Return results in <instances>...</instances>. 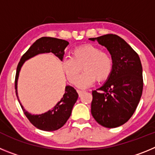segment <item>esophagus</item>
<instances>
[{"instance_id": "esophagus-1", "label": "esophagus", "mask_w": 155, "mask_h": 155, "mask_svg": "<svg viewBox=\"0 0 155 155\" xmlns=\"http://www.w3.org/2000/svg\"><path fill=\"white\" fill-rule=\"evenodd\" d=\"M78 91V93L79 96H80V95L82 94V93L84 92V91H81V90H78V91Z\"/></svg>"}]
</instances>
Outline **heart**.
<instances>
[{
	"mask_svg": "<svg viewBox=\"0 0 155 155\" xmlns=\"http://www.w3.org/2000/svg\"><path fill=\"white\" fill-rule=\"evenodd\" d=\"M85 71L77 82L78 87L84 88L95 81H105L113 69V60L109 53L92 44H84L74 48L72 57L63 60L62 68L68 80L75 84L81 69Z\"/></svg>",
	"mask_w": 155,
	"mask_h": 155,
	"instance_id": "obj_1",
	"label": "heart"
}]
</instances>
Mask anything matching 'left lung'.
<instances>
[{"label":"left lung","instance_id":"left-lung-1","mask_svg":"<svg viewBox=\"0 0 155 155\" xmlns=\"http://www.w3.org/2000/svg\"><path fill=\"white\" fill-rule=\"evenodd\" d=\"M89 39L106 47L113 60L110 77L97 91H92L91 115L102 127H118L130 119L142 95L141 62L137 53L118 35L107 34Z\"/></svg>","mask_w":155,"mask_h":155}]
</instances>
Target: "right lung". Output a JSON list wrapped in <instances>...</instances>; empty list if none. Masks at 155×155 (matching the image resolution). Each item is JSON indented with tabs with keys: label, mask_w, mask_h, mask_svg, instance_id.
<instances>
[{
	"label": "right lung",
	"mask_w": 155,
	"mask_h": 155,
	"mask_svg": "<svg viewBox=\"0 0 155 155\" xmlns=\"http://www.w3.org/2000/svg\"><path fill=\"white\" fill-rule=\"evenodd\" d=\"M68 44L69 42L64 39L52 38V37H42L40 39H37L30 46L26 53L21 57L20 62L18 63L17 67L15 82L17 98H18L17 90L18 79L19 72L23 64L28 61V59L38 54L50 53V52L57 56L62 61L64 55V50ZM78 98V94L76 90L71 86L67 85L65 87V93L63 95L61 101H59L52 109L39 115H31V113H28L21 105V102H19L18 98V99L25 115L26 116L32 125L42 130L53 131L61 128L66 124V122L68 121L71 116V111L73 109L74 105L77 102Z\"/></svg>",
	"instance_id": "obj_1"
}]
</instances>
